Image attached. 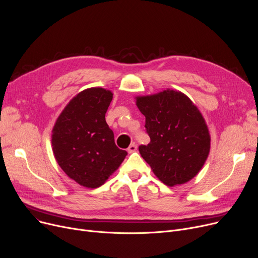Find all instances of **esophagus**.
I'll return each instance as SVG.
<instances>
[{"label": "esophagus", "mask_w": 258, "mask_h": 258, "mask_svg": "<svg viewBox=\"0 0 258 258\" xmlns=\"http://www.w3.org/2000/svg\"><path fill=\"white\" fill-rule=\"evenodd\" d=\"M136 151H137V144H136V143H132V144L128 146V148H127V152H128L130 154L135 153Z\"/></svg>", "instance_id": "34e87169"}]
</instances>
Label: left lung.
Returning a JSON list of instances; mask_svg holds the SVG:
<instances>
[{"label":"left lung","instance_id":"obj_1","mask_svg":"<svg viewBox=\"0 0 258 258\" xmlns=\"http://www.w3.org/2000/svg\"><path fill=\"white\" fill-rule=\"evenodd\" d=\"M151 142L139 146L156 177L173 187L194 179L208 158L211 137L198 106L180 91L137 96Z\"/></svg>","mask_w":258,"mask_h":258}]
</instances>
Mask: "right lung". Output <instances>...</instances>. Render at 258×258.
Listing matches in <instances>:
<instances>
[{
    "instance_id": "1",
    "label": "right lung",
    "mask_w": 258,
    "mask_h": 258,
    "mask_svg": "<svg viewBox=\"0 0 258 258\" xmlns=\"http://www.w3.org/2000/svg\"><path fill=\"white\" fill-rule=\"evenodd\" d=\"M113 93L103 88L79 92L68 103L52 128L54 158L70 179L97 188L119 168L127 153L118 148L105 121Z\"/></svg>"
}]
</instances>
